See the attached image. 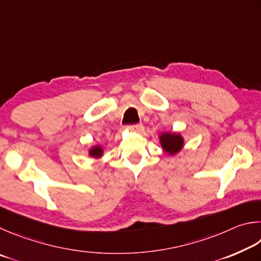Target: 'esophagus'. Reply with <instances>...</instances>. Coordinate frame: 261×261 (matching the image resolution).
Returning <instances> with one entry per match:
<instances>
[{
  "mask_svg": "<svg viewBox=\"0 0 261 261\" xmlns=\"http://www.w3.org/2000/svg\"><path fill=\"white\" fill-rule=\"evenodd\" d=\"M128 128H129L132 132H140L143 128V126L142 123H136V125H130Z\"/></svg>",
  "mask_w": 261,
  "mask_h": 261,
  "instance_id": "1",
  "label": "esophagus"
}]
</instances>
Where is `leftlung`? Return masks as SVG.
Returning a JSON list of instances; mask_svg holds the SVG:
<instances>
[{"mask_svg":"<svg viewBox=\"0 0 261 261\" xmlns=\"http://www.w3.org/2000/svg\"><path fill=\"white\" fill-rule=\"evenodd\" d=\"M159 141H161L162 148L171 156L181 151L185 144L184 138L176 133H163L159 136Z\"/></svg>","mask_w":261,"mask_h":261,"instance_id":"8db88e82","label":"left lung"}]
</instances>
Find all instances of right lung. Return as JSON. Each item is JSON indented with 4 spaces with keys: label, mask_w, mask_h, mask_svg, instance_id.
Instances as JSON below:
<instances>
[{
    "label": "right lung",
    "mask_w": 261,
    "mask_h": 261,
    "mask_svg": "<svg viewBox=\"0 0 261 261\" xmlns=\"http://www.w3.org/2000/svg\"><path fill=\"white\" fill-rule=\"evenodd\" d=\"M103 154V148L99 147V145H95V147L89 150V156L93 158H99L102 157Z\"/></svg>",
    "instance_id": "right-lung-1"
}]
</instances>
